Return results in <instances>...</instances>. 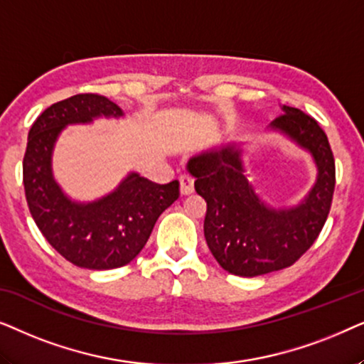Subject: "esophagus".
<instances>
[{
    "instance_id": "34e87169",
    "label": "esophagus",
    "mask_w": 364,
    "mask_h": 364,
    "mask_svg": "<svg viewBox=\"0 0 364 364\" xmlns=\"http://www.w3.org/2000/svg\"><path fill=\"white\" fill-rule=\"evenodd\" d=\"M179 186H181L183 195H191L195 191V178L190 174H181L179 176Z\"/></svg>"
}]
</instances>
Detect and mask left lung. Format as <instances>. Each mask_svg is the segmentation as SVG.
I'll list each match as a JSON object with an SVG mask.
<instances>
[{
    "label": "left lung",
    "mask_w": 364,
    "mask_h": 364,
    "mask_svg": "<svg viewBox=\"0 0 364 364\" xmlns=\"http://www.w3.org/2000/svg\"><path fill=\"white\" fill-rule=\"evenodd\" d=\"M271 121L316 163L318 178L308 196L288 210L264 205L245 176L241 151L225 146L188 161L195 190L206 201L205 238L223 269L236 276L266 274L296 263L311 248L331 208L336 169L326 133L298 108L283 106Z\"/></svg>",
    "instance_id": "left-lung-1"
}]
</instances>
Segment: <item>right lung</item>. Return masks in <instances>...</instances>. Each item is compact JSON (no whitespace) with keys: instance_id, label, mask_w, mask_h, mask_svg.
<instances>
[{"instance_id":"add662e5","label":"right lung","mask_w":364,"mask_h":364,"mask_svg":"<svg viewBox=\"0 0 364 364\" xmlns=\"http://www.w3.org/2000/svg\"><path fill=\"white\" fill-rule=\"evenodd\" d=\"M98 116H123L113 101L85 93L58 101L38 116L28 133L23 185L28 208L48 243L86 269H113L139 255L159 215L179 196V183L156 185L129 173L113 193L93 203L71 201L53 178L51 153L68 124Z\"/></svg>"}]
</instances>
